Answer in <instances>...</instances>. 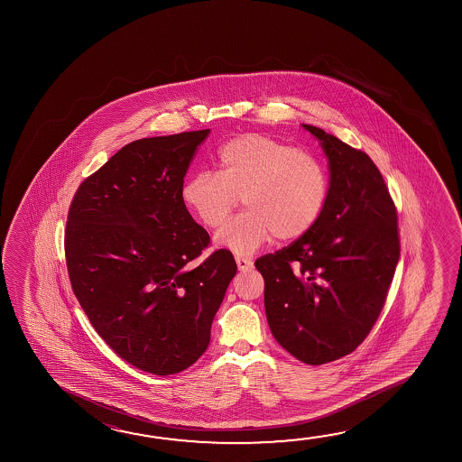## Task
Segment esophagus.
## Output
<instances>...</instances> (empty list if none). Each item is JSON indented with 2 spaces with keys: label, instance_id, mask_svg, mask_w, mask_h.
I'll return each mask as SVG.
<instances>
[{
  "label": "esophagus",
  "instance_id": "34e87169",
  "mask_svg": "<svg viewBox=\"0 0 462 462\" xmlns=\"http://www.w3.org/2000/svg\"><path fill=\"white\" fill-rule=\"evenodd\" d=\"M235 263H236L238 271H242V273H246V271H250L251 267H253V263H251L250 259H246V257H235Z\"/></svg>",
  "mask_w": 462,
  "mask_h": 462
}]
</instances>
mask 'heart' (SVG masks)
<instances>
[{
    "label": "heart",
    "mask_w": 462,
    "mask_h": 462,
    "mask_svg": "<svg viewBox=\"0 0 462 462\" xmlns=\"http://www.w3.org/2000/svg\"><path fill=\"white\" fill-rule=\"evenodd\" d=\"M219 171H199L183 183V205L208 228H219L243 199L246 211L230 220L217 242L250 256L273 236L296 240L326 208L328 172L310 152L271 136L245 134L217 152Z\"/></svg>",
    "instance_id": "obj_1"
}]
</instances>
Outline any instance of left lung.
<instances>
[{
  "mask_svg": "<svg viewBox=\"0 0 462 462\" xmlns=\"http://www.w3.org/2000/svg\"><path fill=\"white\" fill-rule=\"evenodd\" d=\"M328 158L326 208L310 232L257 259L273 338L310 365L353 353L375 326L400 259L398 214L365 152L303 124Z\"/></svg>",
  "mask_w": 462,
  "mask_h": 462,
  "instance_id": "8db88e82",
  "label": "left lung"
}]
</instances>
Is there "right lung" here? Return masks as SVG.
<instances>
[{
    "label": "right lung",
    "mask_w": 462,
    "mask_h": 462,
    "mask_svg": "<svg viewBox=\"0 0 462 462\" xmlns=\"http://www.w3.org/2000/svg\"><path fill=\"white\" fill-rule=\"evenodd\" d=\"M209 129L125 144L87 177L69 208V279L107 346L154 375L205 353L236 273L228 250L193 263L211 238L183 205V177Z\"/></svg>",
    "instance_id": "right-lung-1"
}]
</instances>
